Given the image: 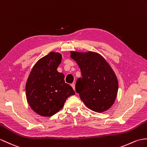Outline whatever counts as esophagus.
I'll list each match as a JSON object with an SVG mask.
<instances>
[{"label": "esophagus", "instance_id": "1", "mask_svg": "<svg viewBox=\"0 0 147 147\" xmlns=\"http://www.w3.org/2000/svg\"><path fill=\"white\" fill-rule=\"evenodd\" d=\"M71 86H72V88H73V90H75V84H74V83H72V84H71Z\"/></svg>", "mask_w": 147, "mask_h": 147}]
</instances>
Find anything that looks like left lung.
Segmentation results:
<instances>
[{
  "mask_svg": "<svg viewBox=\"0 0 147 147\" xmlns=\"http://www.w3.org/2000/svg\"><path fill=\"white\" fill-rule=\"evenodd\" d=\"M71 57L81 69L82 78L76 84L81 100L94 111L101 113L110 109L118 90L117 76L110 64L100 54L91 51H71Z\"/></svg>",
  "mask_w": 147,
  "mask_h": 147,
  "instance_id": "8db88e82",
  "label": "left lung"
}]
</instances>
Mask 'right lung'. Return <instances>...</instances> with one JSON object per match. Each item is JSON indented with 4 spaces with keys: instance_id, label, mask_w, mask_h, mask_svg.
<instances>
[{
    "instance_id": "obj_1",
    "label": "right lung",
    "mask_w": 147,
    "mask_h": 147,
    "mask_svg": "<svg viewBox=\"0 0 147 147\" xmlns=\"http://www.w3.org/2000/svg\"><path fill=\"white\" fill-rule=\"evenodd\" d=\"M62 55L51 52L37 61L26 84L27 101L32 110L42 117H51L64 107L66 99L75 92L64 81L57 68Z\"/></svg>"
}]
</instances>
